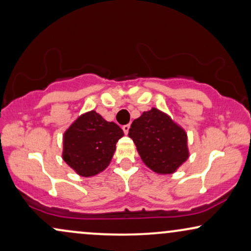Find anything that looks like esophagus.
Listing matches in <instances>:
<instances>
[{"label": "esophagus", "mask_w": 251, "mask_h": 251, "mask_svg": "<svg viewBox=\"0 0 251 251\" xmlns=\"http://www.w3.org/2000/svg\"><path fill=\"white\" fill-rule=\"evenodd\" d=\"M129 127H131V126H129V125H124L123 126V131H124V133H125V134H127V133H128Z\"/></svg>", "instance_id": "34e87169"}]
</instances>
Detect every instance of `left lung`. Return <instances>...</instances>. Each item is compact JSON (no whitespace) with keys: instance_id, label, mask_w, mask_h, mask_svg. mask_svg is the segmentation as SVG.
<instances>
[{"instance_id":"left-lung-1","label":"left lung","mask_w":251,"mask_h":251,"mask_svg":"<svg viewBox=\"0 0 251 251\" xmlns=\"http://www.w3.org/2000/svg\"><path fill=\"white\" fill-rule=\"evenodd\" d=\"M128 136L144 163L157 174L175 173L189 157L185 131L155 107L133 120Z\"/></svg>"}]
</instances>
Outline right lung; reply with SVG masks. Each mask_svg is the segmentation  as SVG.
<instances>
[{
    "label": "right lung",
    "mask_w": 251,
    "mask_h": 251,
    "mask_svg": "<svg viewBox=\"0 0 251 251\" xmlns=\"http://www.w3.org/2000/svg\"><path fill=\"white\" fill-rule=\"evenodd\" d=\"M123 135L116 123L106 122L96 111H89L63 134V161L80 176L97 175L110 164L116 144Z\"/></svg>",
    "instance_id": "add662e5"
}]
</instances>
